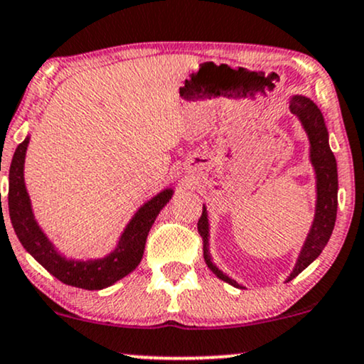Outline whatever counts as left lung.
Returning <instances> with one entry per match:
<instances>
[{
    "mask_svg": "<svg viewBox=\"0 0 364 364\" xmlns=\"http://www.w3.org/2000/svg\"><path fill=\"white\" fill-rule=\"evenodd\" d=\"M291 112L301 119L307 136L311 141V161L314 164L316 178H317V205H316V218L312 228L307 235V240L302 247L301 255H299L297 264L294 267L291 277H297L307 265L312 264L319 257L326 243L329 242L331 233H333L336 223V213H338V166H336V158L328 142V129H326L324 117L317 105L302 95H294L291 99ZM198 232L203 238V257L206 265L216 277L225 282L240 287L235 280L225 275L222 270L216 267L210 259L208 254V218H206V208L203 206V213L198 220Z\"/></svg>",
    "mask_w": 364,
    "mask_h": 364,
    "instance_id": "left-lung-1",
    "label": "left lung"
}]
</instances>
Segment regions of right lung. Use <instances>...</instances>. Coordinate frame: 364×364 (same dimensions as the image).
Instances as JSON below:
<instances>
[{
	"mask_svg": "<svg viewBox=\"0 0 364 364\" xmlns=\"http://www.w3.org/2000/svg\"><path fill=\"white\" fill-rule=\"evenodd\" d=\"M28 141L30 137H26L21 144H18L10 166L8 206H10V218L18 240L53 277L62 280L63 284L72 285V287L85 289V291H100V289L117 282L119 279L126 277L129 272H132L139 265L149 230L163 206L171 200L173 190L161 191L158 196H154L144 206H141L134 218L124 230L117 248L110 255L99 260L87 262L67 260L65 257H62L55 250L33 218L30 198L25 188V179H23V164H25Z\"/></svg>",
	"mask_w": 364,
	"mask_h": 364,
	"instance_id": "1",
	"label": "right lung"
}]
</instances>
